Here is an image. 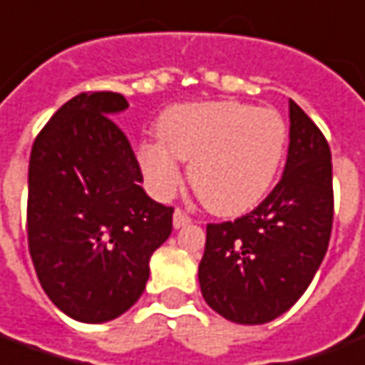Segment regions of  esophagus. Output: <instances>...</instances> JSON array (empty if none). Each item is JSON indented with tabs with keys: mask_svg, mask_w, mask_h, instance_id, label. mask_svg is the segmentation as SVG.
Listing matches in <instances>:
<instances>
[{
	"mask_svg": "<svg viewBox=\"0 0 365 365\" xmlns=\"http://www.w3.org/2000/svg\"><path fill=\"white\" fill-rule=\"evenodd\" d=\"M191 223V217L187 213H183L182 209H175L174 211V227L175 229H180V227H185Z\"/></svg>",
	"mask_w": 365,
	"mask_h": 365,
	"instance_id": "1",
	"label": "esophagus"
}]
</instances>
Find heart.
Returning <instances> with one entry per match:
<instances>
[{
    "mask_svg": "<svg viewBox=\"0 0 365 365\" xmlns=\"http://www.w3.org/2000/svg\"><path fill=\"white\" fill-rule=\"evenodd\" d=\"M158 142L138 146L150 187L168 197L182 182L175 160L190 162V183L217 215H241L271 190L287 152L289 126L274 108L239 101L170 106L156 124Z\"/></svg>",
    "mask_w": 365,
    "mask_h": 365,
    "instance_id": "1",
    "label": "heart"
}]
</instances>
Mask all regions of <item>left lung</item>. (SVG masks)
<instances>
[{
    "instance_id": "8db88e82",
    "label": "left lung",
    "mask_w": 365,
    "mask_h": 365,
    "mask_svg": "<svg viewBox=\"0 0 365 365\" xmlns=\"http://www.w3.org/2000/svg\"><path fill=\"white\" fill-rule=\"evenodd\" d=\"M289 112L280 182L251 213L207 225L201 294L237 324H264L284 314L314 279L332 233L330 146L294 101Z\"/></svg>"
}]
</instances>
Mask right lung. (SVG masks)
I'll return each mask as SVG.
<instances>
[{"mask_svg":"<svg viewBox=\"0 0 365 365\" xmlns=\"http://www.w3.org/2000/svg\"><path fill=\"white\" fill-rule=\"evenodd\" d=\"M118 93H81L33 142L27 241L53 304L86 324L124 314L146 289L150 257L172 233L174 207L142 190Z\"/></svg>","mask_w":365,"mask_h":365,"instance_id":"obj_1","label":"right lung"}]
</instances>
